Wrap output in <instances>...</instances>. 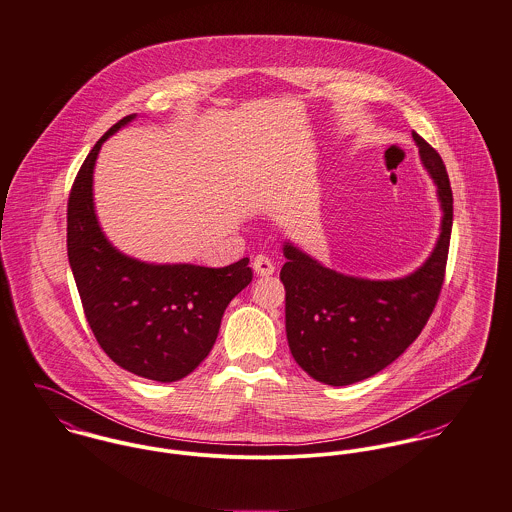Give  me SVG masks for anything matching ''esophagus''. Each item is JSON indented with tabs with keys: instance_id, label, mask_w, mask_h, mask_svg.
I'll list each match as a JSON object with an SVG mask.
<instances>
[{
	"instance_id": "34e87169",
	"label": "esophagus",
	"mask_w": 512,
	"mask_h": 512,
	"mask_svg": "<svg viewBox=\"0 0 512 512\" xmlns=\"http://www.w3.org/2000/svg\"><path fill=\"white\" fill-rule=\"evenodd\" d=\"M253 271H255L259 277H269V275L275 273V265H273V261H271L269 257L257 255V257L253 259Z\"/></svg>"
}]
</instances>
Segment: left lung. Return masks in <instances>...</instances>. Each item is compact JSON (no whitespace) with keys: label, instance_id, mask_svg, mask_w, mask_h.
Here are the masks:
<instances>
[{"label":"left lung","instance_id":"obj_1","mask_svg":"<svg viewBox=\"0 0 512 512\" xmlns=\"http://www.w3.org/2000/svg\"><path fill=\"white\" fill-rule=\"evenodd\" d=\"M420 161L436 184L440 237L410 275L371 281L338 273L284 241L286 340L294 361L316 381L345 387L391 365L426 326L444 283L454 196L442 157L412 131Z\"/></svg>","mask_w":512,"mask_h":512}]
</instances>
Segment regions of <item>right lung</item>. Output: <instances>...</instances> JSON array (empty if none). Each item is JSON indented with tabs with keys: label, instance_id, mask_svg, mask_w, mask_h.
I'll return each instance as SVG.
<instances>
[{
	"label": "right lung",
	"instance_id": "right-lung-1",
	"mask_svg": "<svg viewBox=\"0 0 512 512\" xmlns=\"http://www.w3.org/2000/svg\"><path fill=\"white\" fill-rule=\"evenodd\" d=\"M137 115L119 119L94 145L68 200V263L86 320L108 357L143 379L172 383L190 375L214 347L233 296L251 283L249 259L210 269L147 263L106 237L94 206L102 145Z\"/></svg>",
	"mask_w": 512,
	"mask_h": 512
}]
</instances>
